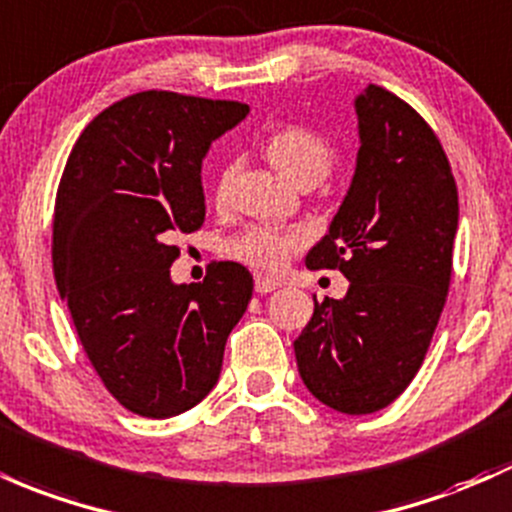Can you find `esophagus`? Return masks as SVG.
Segmentation results:
<instances>
[{
    "mask_svg": "<svg viewBox=\"0 0 512 512\" xmlns=\"http://www.w3.org/2000/svg\"><path fill=\"white\" fill-rule=\"evenodd\" d=\"M279 286V282H274L272 277H265V274H255V291L257 294H269Z\"/></svg>",
    "mask_w": 512,
    "mask_h": 512,
    "instance_id": "esophagus-1",
    "label": "esophagus"
}]
</instances>
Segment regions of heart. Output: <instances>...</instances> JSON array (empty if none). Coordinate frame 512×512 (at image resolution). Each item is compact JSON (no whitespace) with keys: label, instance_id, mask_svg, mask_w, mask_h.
<instances>
[{"label":"heart","instance_id":"b5f03b06","mask_svg":"<svg viewBox=\"0 0 512 512\" xmlns=\"http://www.w3.org/2000/svg\"><path fill=\"white\" fill-rule=\"evenodd\" d=\"M267 155L272 165L277 167L291 182L313 187L333 167V145L318 131L306 126H286L267 140ZM233 167L221 174L218 194L226 192L228 179ZM303 233L296 228H272L257 226L250 228L243 238L235 240L233 252L240 260L252 262L257 267L279 269L286 257L303 245Z\"/></svg>","mask_w":512,"mask_h":512}]
</instances>
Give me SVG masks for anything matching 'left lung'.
Segmentation results:
<instances>
[{"instance_id":"left-lung-1","label":"left lung","mask_w":512,"mask_h":512,"mask_svg":"<svg viewBox=\"0 0 512 512\" xmlns=\"http://www.w3.org/2000/svg\"><path fill=\"white\" fill-rule=\"evenodd\" d=\"M359 150L350 189L308 269H340L342 299L313 296L294 340L306 389L367 415L396 401L428 352L452 279L459 196L440 140L418 114L369 84L355 97Z\"/></svg>"}]
</instances>
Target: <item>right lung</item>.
<instances>
[{
    "label": "right lung",
    "mask_w": 512,
    "mask_h": 512,
    "mask_svg": "<svg viewBox=\"0 0 512 512\" xmlns=\"http://www.w3.org/2000/svg\"><path fill=\"white\" fill-rule=\"evenodd\" d=\"M250 114L240 101L174 92L126 97L89 123L60 179L53 272L60 299L111 396L143 418H172L216 386L252 274L218 262L174 284V235L206 216L201 162Z\"/></svg>",
    "instance_id": "obj_1"
}]
</instances>
